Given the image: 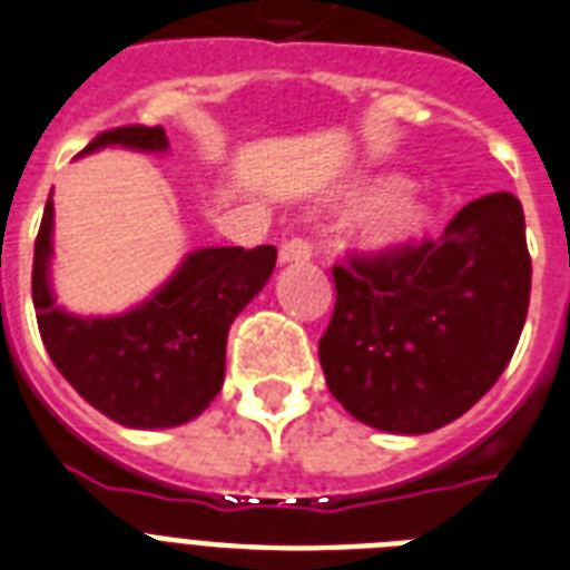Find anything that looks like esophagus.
Returning <instances> with one entry per match:
<instances>
[{"instance_id": "1", "label": "esophagus", "mask_w": 570, "mask_h": 570, "mask_svg": "<svg viewBox=\"0 0 570 570\" xmlns=\"http://www.w3.org/2000/svg\"><path fill=\"white\" fill-rule=\"evenodd\" d=\"M308 258H312V244L303 240V237H291V240L279 246V264L308 262Z\"/></svg>"}]
</instances>
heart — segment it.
Returning <instances> with one entry per match:
<instances>
[{
	"instance_id": "b5f03b06",
	"label": "heart",
	"mask_w": 570,
	"mask_h": 570,
	"mask_svg": "<svg viewBox=\"0 0 570 570\" xmlns=\"http://www.w3.org/2000/svg\"><path fill=\"white\" fill-rule=\"evenodd\" d=\"M428 228V205L416 193L390 189L363 207L356 219V235L365 249L390 253L416 240Z\"/></svg>"
}]
</instances>
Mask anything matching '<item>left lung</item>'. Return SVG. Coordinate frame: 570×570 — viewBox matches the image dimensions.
Listing matches in <instances>:
<instances>
[{
    "instance_id": "left-lung-1",
    "label": "left lung",
    "mask_w": 570,
    "mask_h": 570,
    "mask_svg": "<svg viewBox=\"0 0 570 570\" xmlns=\"http://www.w3.org/2000/svg\"><path fill=\"white\" fill-rule=\"evenodd\" d=\"M317 342L326 386L365 425L428 434L464 416L505 372L527 321L532 262L523 207L491 193L436 240L333 267Z\"/></svg>"
}]
</instances>
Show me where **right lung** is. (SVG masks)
<instances>
[{"label": "right lung", "mask_w": 570, "mask_h": 570, "mask_svg": "<svg viewBox=\"0 0 570 570\" xmlns=\"http://www.w3.org/2000/svg\"><path fill=\"white\" fill-rule=\"evenodd\" d=\"M121 145L163 154V127L127 125L95 136L88 151ZM52 198L35 240L32 299L43 347L61 377L95 410L127 428H175L196 419L225 381L228 326L267 285L276 246H207L142 306L112 317H79L50 288Z\"/></svg>", "instance_id": "obj_1"}]
</instances>
